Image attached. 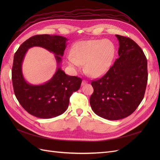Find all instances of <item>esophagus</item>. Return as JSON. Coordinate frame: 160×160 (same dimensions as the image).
<instances>
[{
	"label": "esophagus",
	"mask_w": 160,
	"mask_h": 160,
	"mask_svg": "<svg viewBox=\"0 0 160 160\" xmlns=\"http://www.w3.org/2000/svg\"><path fill=\"white\" fill-rule=\"evenodd\" d=\"M87 83H88V81H85V80H83V81H82V85H85Z\"/></svg>",
	"instance_id": "1"
}]
</instances>
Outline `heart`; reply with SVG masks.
I'll return each mask as SVG.
<instances>
[{
    "label": "heart",
    "mask_w": 160,
    "mask_h": 160,
    "mask_svg": "<svg viewBox=\"0 0 160 160\" xmlns=\"http://www.w3.org/2000/svg\"><path fill=\"white\" fill-rule=\"evenodd\" d=\"M115 53V46L109 40L83 41L77 43L67 60L72 69L79 70L85 64L87 73L98 77L110 69Z\"/></svg>",
    "instance_id": "obj_1"
}]
</instances>
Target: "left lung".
Segmentation results:
<instances>
[{
    "label": "left lung",
    "mask_w": 160,
    "mask_h": 160,
    "mask_svg": "<svg viewBox=\"0 0 160 160\" xmlns=\"http://www.w3.org/2000/svg\"><path fill=\"white\" fill-rule=\"evenodd\" d=\"M115 36L119 57L105 75L91 82L94 91L90 98L94 113L109 120L122 119L134 112L143 99L148 76L141 48L129 37Z\"/></svg>",
    "instance_id": "8db88e82"
}]
</instances>
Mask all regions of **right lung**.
<instances>
[{"label": "right lung", "instance_id": "obj_1", "mask_svg": "<svg viewBox=\"0 0 160 160\" xmlns=\"http://www.w3.org/2000/svg\"><path fill=\"white\" fill-rule=\"evenodd\" d=\"M67 41V38L59 35H35L24 42L14 54L12 69L14 94L22 107L37 118L50 119L63 113L68 108L70 97L79 89L82 79L66 75L58 66L55 75L44 84H29L22 72L24 57L28 49L41 47L54 53L59 65L62 61Z\"/></svg>", "mask_w": 160, "mask_h": 160}]
</instances>
